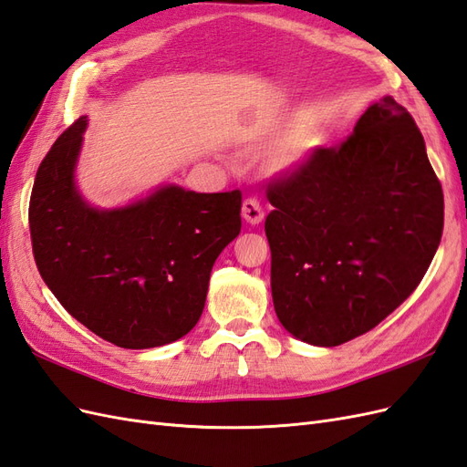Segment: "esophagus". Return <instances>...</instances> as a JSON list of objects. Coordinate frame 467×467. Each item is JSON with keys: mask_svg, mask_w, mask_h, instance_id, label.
Listing matches in <instances>:
<instances>
[{"mask_svg": "<svg viewBox=\"0 0 467 467\" xmlns=\"http://www.w3.org/2000/svg\"><path fill=\"white\" fill-rule=\"evenodd\" d=\"M242 213H244L245 222L251 223V225L261 223L263 218H265V212H263V206L259 204V200H257V198H251V196L244 200Z\"/></svg>", "mask_w": 467, "mask_h": 467, "instance_id": "esophagus-1", "label": "esophagus"}]
</instances>
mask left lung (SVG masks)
Returning <instances> with one entry per match:
<instances>
[{"instance_id":"left-lung-1","label":"left lung","mask_w":467,"mask_h":467,"mask_svg":"<svg viewBox=\"0 0 467 467\" xmlns=\"http://www.w3.org/2000/svg\"><path fill=\"white\" fill-rule=\"evenodd\" d=\"M271 291L285 330L346 344L405 302L444 230L442 184L410 113L385 96L336 147L267 186Z\"/></svg>"}]
</instances>
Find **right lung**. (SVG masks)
<instances>
[{"instance_id": "right-lung-1", "label": "right lung", "mask_w": 467, "mask_h": 467, "mask_svg": "<svg viewBox=\"0 0 467 467\" xmlns=\"http://www.w3.org/2000/svg\"><path fill=\"white\" fill-rule=\"evenodd\" d=\"M86 118L35 176L29 230L43 281L88 330L125 349L174 342L204 310L210 273L242 230V192L162 186L128 208L96 210L74 186Z\"/></svg>"}]
</instances>
